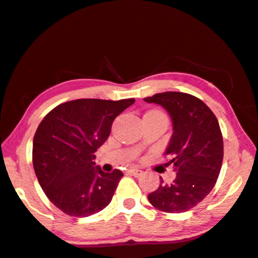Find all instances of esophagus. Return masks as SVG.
<instances>
[{"instance_id":"obj_1","label":"esophagus","mask_w":258,"mask_h":258,"mask_svg":"<svg viewBox=\"0 0 258 258\" xmlns=\"http://www.w3.org/2000/svg\"><path fill=\"white\" fill-rule=\"evenodd\" d=\"M127 173L131 174V176H135V177H139L142 173H143V171L139 170L137 167H130L128 170H127Z\"/></svg>"}]
</instances>
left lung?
<instances>
[{
  "label": "left lung",
  "instance_id": "8db88e82",
  "mask_svg": "<svg viewBox=\"0 0 258 258\" xmlns=\"http://www.w3.org/2000/svg\"><path fill=\"white\" fill-rule=\"evenodd\" d=\"M164 106L173 125L165 155L177 171L171 184L160 179L150 204L168 214L189 211L212 190L223 161V137L217 117L203 100L182 92H164L144 98Z\"/></svg>",
  "mask_w": 258,
  "mask_h": 258
}]
</instances>
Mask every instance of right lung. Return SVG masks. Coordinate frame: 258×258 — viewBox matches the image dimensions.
I'll list each match as a JSON object with an SVG mask.
<instances>
[{"mask_svg":"<svg viewBox=\"0 0 258 258\" xmlns=\"http://www.w3.org/2000/svg\"><path fill=\"white\" fill-rule=\"evenodd\" d=\"M135 99H76L55 106L38 125L32 164L41 188L64 214L87 217L110 204L123 173L94 166L112 121Z\"/></svg>","mask_w":258,"mask_h":258,"instance_id":"add662e5","label":"right lung"}]
</instances>
